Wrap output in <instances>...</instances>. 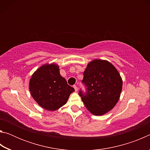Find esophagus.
I'll list each match as a JSON object with an SVG mask.
<instances>
[{
    "mask_svg": "<svg viewBox=\"0 0 150 150\" xmlns=\"http://www.w3.org/2000/svg\"><path fill=\"white\" fill-rule=\"evenodd\" d=\"M73 88H75V91H77L78 88H77V86H76V85H73Z\"/></svg>",
    "mask_w": 150,
    "mask_h": 150,
    "instance_id": "1",
    "label": "esophagus"
}]
</instances>
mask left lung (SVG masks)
Instances as JSON below:
<instances>
[{
  "label": "left lung",
  "instance_id": "1",
  "mask_svg": "<svg viewBox=\"0 0 150 150\" xmlns=\"http://www.w3.org/2000/svg\"><path fill=\"white\" fill-rule=\"evenodd\" d=\"M85 91L79 95L94 115H103L113 108L120 98L122 81L116 68L107 61L90 62L83 73Z\"/></svg>",
  "mask_w": 150,
  "mask_h": 150
}]
</instances>
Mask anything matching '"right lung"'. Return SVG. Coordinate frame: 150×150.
Wrapping results in <instances>:
<instances>
[{"mask_svg": "<svg viewBox=\"0 0 150 150\" xmlns=\"http://www.w3.org/2000/svg\"><path fill=\"white\" fill-rule=\"evenodd\" d=\"M31 95L38 105L54 111L67 103L75 89L59 74V67L54 64L40 67L30 81Z\"/></svg>", "mask_w": 150, "mask_h": 150, "instance_id": "1", "label": "right lung"}]
</instances>
